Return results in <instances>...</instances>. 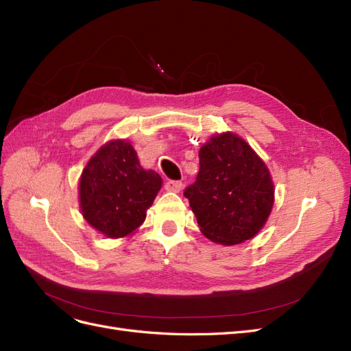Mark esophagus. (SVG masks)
<instances>
[{
	"mask_svg": "<svg viewBox=\"0 0 351 351\" xmlns=\"http://www.w3.org/2000/svg\"><path fill=\"white\" fill-rule=\"evenodd\" d=\"M182 187H183V183L182 182H176V180H169V182L165 183V190H168V192L178 193L180 190H182Z\"/></svg>",
	"mask_w": 351,
	"mask_h": 351,
	"instance_id": "obj_1",
	"label": "esophagus"
}]
</instances>
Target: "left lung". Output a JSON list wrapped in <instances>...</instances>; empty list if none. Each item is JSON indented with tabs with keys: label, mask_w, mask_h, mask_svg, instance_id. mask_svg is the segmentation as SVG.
<instances>
[{
	"label": "left lung",
	"mask_w": 351,
	"mask_h": 351,
	"mask_svg": "<svg viewBox=\"0 0 351 351\" xmlns=\"http://www.w3.org/2000/svg\"><path fill=\"white\" fill-rule=\"evenodd\" d=\"M196 182L184 190L200 231L231 246L250 240L274 205L268 167L241 137L217 134L200 147Z\"/></svg>",
	"instance_id": "8db88e82"
}]
</instances>
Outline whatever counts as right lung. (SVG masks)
Segmentation results:
<instances>
[{
    "instance_id": "right-lung-1",
    "label": "right lung",
    "mask_w": 351,
    "mask_h": 351,
    "mask_svg": "<svg viewBox=\"0 0 351 351\" xmlns=\"http://www.w3.org/2000/svg\"><path fill=\"white\" fill-rule=\"evenodd\" d=\"M162 180L141 167L133 146L125 141L105 143L84 167L79 199L89 224L110 239L130 234L146 218Z\"/></svg>"
}]
</instances>
